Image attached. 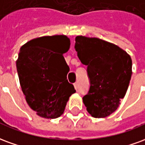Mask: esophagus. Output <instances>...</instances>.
<instances>
[{
    "label": "esophagus",
    "mask_w": 145,
    "mask_h": 145,
    "mask_svg": "<svg viewBox=\"0 0 145 145\" xmlns=\"http://www.w3.org/2000/svg\"><path fill=\"white\" fill-rule=\"evenodd\" d=\"M73 85H74V87H75V89H78V83H75Z\"/></svg>",
    "instance_id": "esophagus-1"
}]
</instances>
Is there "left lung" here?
I'll return each mask as SVG.
<instances>
[{
    "mask_svg": "<svg viewBox=\"0 0 145 145\" xmlns=\"http://www.w3.org/2000/svg\"><path fill=\"white\" fill-rule=\"evenodd\" d=\"M75 48L90 80L83 101L93 117L104 118L118 108L128 88L132 60L126 51L98 38L78 35Z\"/></svg>",
    "mask_w": 145,
    "mask_h": 145,
    "instance_id": "obj_1",
    "label": "left lung"
}]
</instances>
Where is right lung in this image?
<instances>
[{"instance_id": "1", "label": "right lung", "mask_w": 145, "mask_h": 145, "mask_svg": "<svg viewBox=\"0 0 145 145\" xmlns=\"http://www.w3.org/2000/svg\"><path fill=\"white\" fill-rule=\"evenodd\" d=\"M69 48L70 39L59 35L31 39L20 48L16 61L20 86L28 105L39 117H59L76 92L66 80L69 68L62 56Z\"/></svg>"}]
</instances>
